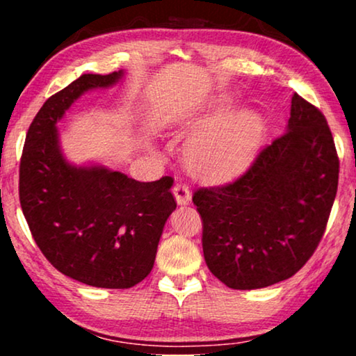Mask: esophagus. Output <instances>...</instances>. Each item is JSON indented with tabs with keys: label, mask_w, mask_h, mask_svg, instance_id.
<instances>
[{
	"label": "esophagus",
	"mask_w": 356,
	"mask_h": 356,
	"mask_svg": "<svg viewBox=\"0 0 356 356\" xmlns=\"http://www.w3.org/2000/svg\"><path fill=\"white\" fill-rule=\"evenodd\" d=\"M172 193H174V197H176L179 206H185V204H188L190 197H191V191L188 188V185L184 182H176L174 184Z\"/></svg>",
	"instance_id": "1"
}]
</instances>
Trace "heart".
I'll list each match as a JSON object with an SVG mask.
<instances>
[{
    "instance_id": "1",
    "label": "heart",
    "mask_w": 356,
    "mask_h": 356,
    "mask_svg": "<svg viewBox=\"0 0 356 356\" xmlns=\"http://www.w3.org/2000/svg\"><path fill=\"white\" fill-rule=\"evenodd\" d=\"M209 130L193 138L186 146V161L195 172L207 177L231 174L248 161L261 146L265 124L261 114L240 111L231 105L216 108Z\"/></svg>"
}]
</instances>
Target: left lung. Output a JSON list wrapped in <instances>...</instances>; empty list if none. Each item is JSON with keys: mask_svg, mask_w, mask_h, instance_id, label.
Segmentation results:
<instances>
[{"mask_svg": "<svg viewBox=\"0 0 356 356\" xmlns=\"http://www.w3.org/2000/svg\"><path fill=\"white\" fill-rule=\"evenodd\" d=\"M337 179L339 159L327 119L293 94L286 134L238 177L193 195L210 272L238 291L291 278L321 242Z\"/></svg>", "mask_w": 356, "mask_h": 356, "instance_id": "1", "label": "left lung"}]
</instances>
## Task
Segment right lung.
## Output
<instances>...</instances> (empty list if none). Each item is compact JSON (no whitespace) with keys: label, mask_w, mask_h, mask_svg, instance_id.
Returning <instances> with one entry per match:
<instances>
[{"label":"right lung","mask_w":356,"mask_h":356,"mask_svg":"<svg viewBox=\"0 0 356 356\" xmlns=\"http://www.w3.org/2000/svg\"><path fill=\"white\" fill-rule=\"evenodd\" d=\"M122 76V70L84 74L51 95L29 125L20 160V206L42 254L69 278L105 289H129L146 278L177 206L170 176L138 182L64 159L56 124L81 94Z\"/></svg>","instance_id":"obj_1"}]
</instances>
